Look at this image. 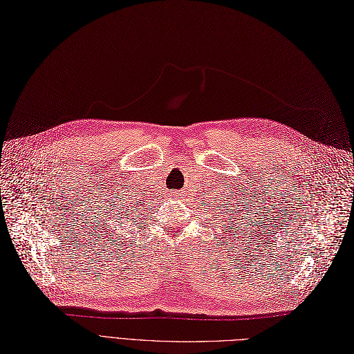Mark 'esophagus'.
I'll list each match as a JSON object with an SVG mask.
<instances>
[{
    "label": "esophagus",
    "mask_w": 354,
    "mask_h": 354,
    "mask_svg": "<svg viewBox=\"0 0 354 354\" xmlns=\"http://www.w3.org/2000/svg\"><path fill=\"white\" fill-rule=\"evenodd\" d=\"M174 197H175V198H180V197H182V191H175V192H174Z\"/></svg>",
    "instance_id": "1"
}]
</instances>
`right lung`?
Segmentation results:
<instances>
[{"label": "right lung", "mask_w": 354, "mask_h": 354, "mask_svg": "<svg viewBox=\"0 0 354 354\" xmlns=\"http://www.w3.org/2000/svg\"><path fill=\"white\" fill-rule=\"evenodd\" d=\"M116 199L118 200V202L115 201ZM113 200L115 201H102V205H99L100 212L96 213V214H99V217H97L99 232H100V234H104V236L109 234V236H112V239L121 241L122 232H120V230L122 227V216H124V213H128L129 205H131V208H134L136 205H134V201H131L127 205L122 203V201L127 203L125 200H129L125 197V194H121V195H120V192L113 194ZM118 224L120 225V229L113 230V226H117Z\"/></svg>", "instance_id": "obj_1"}]
</instances>
